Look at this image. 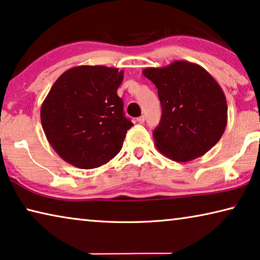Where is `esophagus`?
<instances>
[{
  "mask_svg": "<svg viewBox=\"0 0 260 260\" xmlns=\"http://www.w3.org/2000/svg\"><path fill=\"white\" fill-rule=\"evenodd\" d=\"M137 122L139 123V124H143V123L145 122V117H144V116L138 117V118H137Z\"/></svg>",
  "mask_w": 260,
  "mask_h": 260,
  "instance_id": "esophagus-1",
  "label": "esophagus"
}]
</instances>
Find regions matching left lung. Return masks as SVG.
Masks as SVG:
<instances>
[{
    "label": "left lung",
    "mask_w": 260,
    "mask_h": 260,
    "mask_svg": "<svg viewBox=\"0 0 260 260\" xmlns=\"http://www.w3.org/2000/svg\"><path fill=\"white\" fill-rule=\"evenodd\" d=\"M144 77L158 89L161 119L153 131L159 152L174 161L199 158L213 147L228 122L225 95L211 74L198 63L175 60L149 67Z\"/></svg>",
    "instance_id": "8db88e82"
}]
</instances>
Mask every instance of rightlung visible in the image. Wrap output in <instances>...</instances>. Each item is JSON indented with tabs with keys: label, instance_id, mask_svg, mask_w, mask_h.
<instances>
[{
	"label": "right lung",
	"instance_id": "right-lung-1",
	"mask_svg": "<svg viewBox=\"0 0 260 260\" xmlns=\"http://www.w3.org/2000/svg\"><path fill=\"white\" fill-rule=\"evenodd\" d=\"M124 73L106 66H77L53 83L41 108L47 141L66 162L96 169L122 149L134 124L123 113L117 88Z\"/></svg>",
	"mask_w": 260,
	"mask_h": 260
}]
</instances>
